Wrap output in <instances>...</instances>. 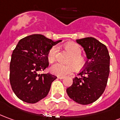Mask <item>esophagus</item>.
Masks as SVG:
<instances>
[{"label": "esophagus", "instance_id": "1", "mask_svg": "<svg viewBox=\"0 0 120 120\" xmlns=\"http://www.w3.org/2000/svg\"><path fill=\"white\" fill-rule=\"evenodd\" d=\"M58 79H64V77H58Z\"/></svg>", "mask_w": 120, "mask_h": 120}]
</instances>
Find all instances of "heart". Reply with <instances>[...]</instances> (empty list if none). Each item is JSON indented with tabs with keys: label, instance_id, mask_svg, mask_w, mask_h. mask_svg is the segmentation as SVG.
Returning a JSON list of instances; mask_svg holds the SVG:
<instances>
[{
	"label": "heart",
	"instance_id": "heart-1",
	"mask_svg": "<svg viewBox=\"0 0 120 120\" xmlns=\"http://www.w3.org/2000/svg\"><path fill=\"white\" fill-rule=\"evenodd\" d=\"M66 49L73 54L70 59L69 62L73 64L70 65H64L60 63H56L52 66L51 71L53 74L58 77H65L66 75L71 74L75 70V67L77 69H80L85 65V60L80 54L82 53V49L78 44L73 42L67 43L66 45ZM58 47V46L54 45L51 47L47 53V59L51 63L54 62L56 55H57Z\"/></svg>",
	"mask_w": 120,
	"mask_h": 120
}]
</instances>
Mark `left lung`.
I'll return each instance as SVG.
<instances>
[{
    "instance_id": "8db88e82",
    "label": "left lung",
    "mask_w": 120,
    "mask_h": 120,
    "mask_svg": "<svg viewBox=\"0 0 120 120\" xmlns=\"http://www.w3.org/2000/svg\"><path fill=\"white\" fill-rule=\"evenodd\" d=\"M76 41L84 48L88 60L79 73L81 77H75L66 92L75 102L88 105L98 100L105 90L110 72V56L107 47L94 38Z\"/></svg>"
}]
</instances>
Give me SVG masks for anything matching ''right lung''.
I'll list each match as a JSON object with an SVG mask.
<instances>
[{
	"mask_svg": "<svg viewBox=\"0 0 120 120\" xmlns=\"http://www.w3.org/2000/svg\"><path fill=\"white\" fill-rule=\"evenodd\" d=\"M60 41L32 34L18 42L11 54L10 81L14 94L21 100L36 103L47 95L52 82L57 77L49 73L38 72L48 67L49 50Z\"/></svg>",
	"mask_w": 120,
	"mask_h": 120,
	"instance_id": "add662e5",
	"label": "right lung"
}]
</instances>
